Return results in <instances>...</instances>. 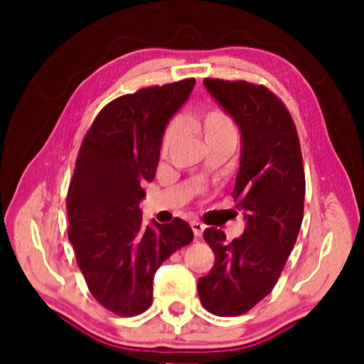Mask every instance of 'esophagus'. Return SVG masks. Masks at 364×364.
<instances>
[{
  "label": "esophagus",
  "instance_id": "obj_1",
  "mask_svg": "<svg viewBox=\"0 0 364 364\" xmlns=\"http://www.w3.org/2000/svg\"><path fill=\"white\" fill-rule=\"evenodd\" d=\"M191 227H192L193 235H196V237H202L203 230H205V225H203V223L198 222V220H192L191 222Z\"/></svg>",
  "mask_w": 364,
  "mask_h": 364
}]
</instances>
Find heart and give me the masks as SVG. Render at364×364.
<instances>
[{"instance_id": "obj_1", "label": "heart", "mask_w": 364, "mask_h": 364, "mask_svg": "<svg viewBox=\"0 0 364 364\" xmlns=\"http://www.w3.org/2000/svg\"><path fill=\"white\" fill-rule=\"evenodd\" d=\"M187 122L191 124L196 131L202 134L208 146H212V144H217V142L235 144L237 141L235 124H233L232 117L228 116L225 111H222V109L218 107L207 109L202 116L187 119ZM178 134H181V124L177 121L168 122L166 131L162 134V141H161V154L164 157L171 152L173 144L177 142Z\"/></svg>"}]
</instances>
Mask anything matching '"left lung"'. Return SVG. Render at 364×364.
I'll return each mask as SVG.
<instances>
[{"label":"left lung","instance_id":"left-lung-1","mask_svg":"<svg viewBox=\"0 0 364 364\" xmlns=\"http://www.w3.org/2000/svg\"><path fill=\"white\" fill-rule=\"evenodd\" d=\"M203 84L240 129V168L232 196L247 225L232 242L218 228H205L203 238L215 263L208 275L198 278L197 290L207 311L238 316L273 290L295 247L305 171L295 122L270 89L210 77Z\"/></svg>","mask_w":364,"mask_h":364}]
</instances>
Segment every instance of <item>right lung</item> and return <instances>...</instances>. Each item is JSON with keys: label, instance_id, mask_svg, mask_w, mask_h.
I'll return each instance as SVG.
<instances>
[{"label": "right lung", "instance_id": "add662e5", "mask_svg": "<svg viewBox=\"0 0 364 364\" xmlns=\"http://www.w3.org/2000/svg\"><path fill=\"white\" fill-rule=\"evenodd\" d=\"M196 79L139 89L97 114L79 149L68 191V237L89 291L119 316L152 305L157 268L193 238L182 218L142 223L144 182L156 177L164 129Z\"/></svg>", "mask_w": 364, "mask_h": 364}]
</instances>
